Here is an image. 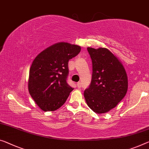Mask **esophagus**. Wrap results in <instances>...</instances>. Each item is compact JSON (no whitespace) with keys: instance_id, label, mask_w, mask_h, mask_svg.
<instances>
[{"instance_id":"esophagus-1","label":"esophagus","mask_w":149,"mask_h":149,"mask_svg":"<svg viewBox=\"0 0 149 149\" xmlns=\"http://www.w3.org/2000/svg\"><path fill=\"white\" fill-rule=\"evenodd\" d=\"M77 87L78 88H81V83L80 82H77Z\"/></svg>"}]
</instances>
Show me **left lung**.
Returning a JSON list of instances; mask_svg holds the SVG:
<instances>
[{
    "label": "left lung",
    "mask_w": 149,
    "mask_h": 149,
    "mask_svg": "<svg viewBox=\"0 0 149 149\" xmlns=\"http://www.w3.org/2000/svg\"><path fill=\"white\" fill-rule=\"evenodd\" d=\"M92 60L90 86L84 92L89 108L96 113H106L125 97L128 89L127 74L119 60L106 48L88 47Z\"/></svg>",
    "instance_id": "left-lung-1"
}]
</instances>
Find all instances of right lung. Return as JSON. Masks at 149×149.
I'll return each mask as SVG.
<instances>
[{
  "label": "right lung",
  "mask_w": 149,
  "mask_h": 149,
  "mask_svg": "<svg viewBox=\"0 0 149 149\" xmlns=\"http://www.w3.org/2000/svg\"><path fill=\"white\" fill-rule=\"evenodd\" d=\"M81 47L58 42L36 56L29 70L28 87L31 97L44 111L63 106L73 88L68 85V63L81 51Z\"/></svg>",
  "instance_id": "1"
}]
</instances>
